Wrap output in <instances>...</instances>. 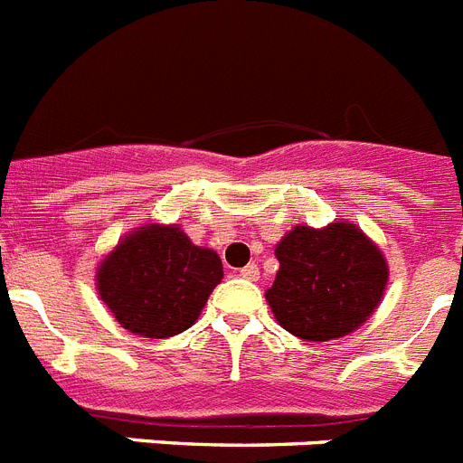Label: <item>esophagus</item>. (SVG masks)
I'll list each match as a JSON object with an SVG mask.
<instances>
[{
	"label": "esophagus",
	"instance_id": "obj_1",
	"mask_svg": "<svg viewBox=\"0 0 463 463\" xmlns=\"http://www.w3.org/2000/svg\"><path fill=\"white\" fill-rule=\"evenodd\" d=\"M239 276H243V279H248V280H258L260 279V267H258V264H248V267L239 269Z\"/></svg>",
	"mask_w": 463,
	"mask_h": 463
}]
</instances>
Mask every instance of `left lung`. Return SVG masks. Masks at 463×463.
Returning a JSON list of instances; mask_svg holds the SVG:
<instances>
[{
    "mask_svg": "<svg viewBox=\"0 0 463 463\" xmlns=\"http://www.w3.org/2000/svg\"><path fill=\"white\" fill-rule=\"evenodd\" d=\"M276 258L280 267L267 302L288 333L309 342L354 333L377 309L389 280L384 255L346 222L295 227Z\"/></svg>",
    "mask_w": 463,
    "mask_h": 463,
    "instance_id": "8db88e82",
    "label": "left lung"
}]
</instances>
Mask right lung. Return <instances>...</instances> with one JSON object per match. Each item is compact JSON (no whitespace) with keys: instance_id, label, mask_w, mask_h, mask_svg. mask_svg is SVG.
I'll return each instance as SVG.
<instances>
[{"instance_id":"add662e5","label":"right lung","mask_w":463,"mask_h":463,"mask_svg":"<svg viewBox=\"0 0 463 463\" xmlns=\"http://www.w3.org/2000/svg\"><path fill=\"white\" fill-rule=\"evenodd\" d=\"M220 280L217 252L194 246L180 227L149 224L100 264L98 292L126 330L164 339L194 326Z\"/></svg>"}]
</instances>
